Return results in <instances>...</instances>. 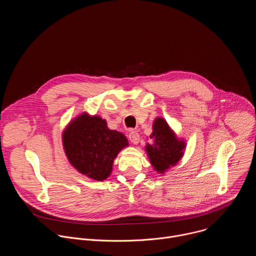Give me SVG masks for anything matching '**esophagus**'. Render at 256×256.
Segmentation results:
<instances>
[{"instance_id":"obj_1","label":"esophagus","mask_w":256,"mask_h":256,"mask_svg":"<svg viewBox=\"0 0 256 256\" xmlns=\"http://www.w3.org/2000/svg\"><path fill=\"white\" fill-rule=\"evenodd\" d=\"M128 140H130L132 144H136L140 142V134H138V132H136V130H132V132L128 134Z\"/></svg>"}]
</instances>
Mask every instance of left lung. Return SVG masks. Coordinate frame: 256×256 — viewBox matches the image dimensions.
Segmentation results:
<instances>
[{
	"label": "left lung",
	"instance_id": "8db88e82",
	"mask_svg": "<svg viewBox=\"0 0 256 256\" xmlns=\"http://www.w3.org/2000/svg\"><path fill=\"white\" fill-rule=\"evenodd\" d=\"M152 144H147L146 151L154 169L164 173L171 166H174L184 156L186 142L178 140L166 120L158 118L154 120L153 132L150 136Z\"/></svg>",
	"mask_w": 256,
	"mask_h": 256
}]
</instances>
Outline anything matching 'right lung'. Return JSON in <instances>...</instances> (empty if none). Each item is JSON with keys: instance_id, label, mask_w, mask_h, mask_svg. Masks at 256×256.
Masks as SVG:
<instances>
[{"instance_id": "1", "label": "right lung", "mask_w": 256, "mask_h": 256, "mask_svg": "<svg viewBox=\"0 0 256 256\" xmlns=\"http://www.w3.org/2000/svg\"><path fill=\"white\" fill-rule=\"evenodd\" d=\"M62 144L72 167L102 181L112 174L114 160L128 142L122 132L109 130L104 120L84 112L68 124Z\"/></svg>"}]
</instances>
